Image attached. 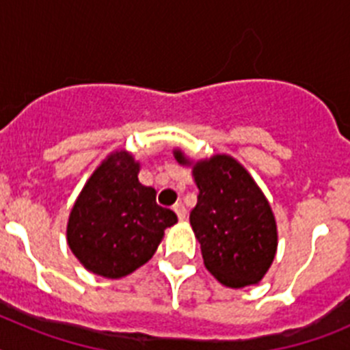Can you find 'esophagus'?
Wrapping results in <instances>:
<instances>
[{
  "label": "esophagus",
  "mask_w": 350,
  "mask_h": 350,
  "mask_svg": "<svg viewBox=\"0 0 350 350\" xmlns=\"http://www.w3.org/2000/svg\"><path fill=\"white\" fill-rule=\"evenodd\" d=\"M173 210H175V213H177V217L180 219V221H184L185 213H187L185 206L182 205V203H175V205H173Z\"/></svg>",
  "instance_id": "34e87169"
}]
</instances>
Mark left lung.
<instances>
[{
	"mask_svg": "<svg viewBox=\"0 0 350 350\" xmlns=\"http://www.w3.org/2000/svg\"><path fill=\"white\" fill-rule=\"evenodd\" d=\"M177 159L184 163L182 152ZM193 173L200 194L189 221L206 270L234 289L259 282L277 250V226L265 194L230 156L198 163Z\"/></svg>",
	"mask_w": 350,
	"mask_h": 350,
	"instance_id": "obj_1",
	"label": "left lung"
}]
</instances>
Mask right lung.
I'll use <instances>...</instances> for the list:
<instances>
[{"mask_svg": "<svg viewBox=\"0 0 350 350\" xmlns=\"http://www.w3.org/2000/svg\"><path fill=\"white\" fill-rule=\"evenodd\" d=\"M138 163L116 152L92 173L68 221V245L83 267L120 279L152 258L166 228L177 222L138 182Z\"/></svg>", "mask_w": 350, "mask_h": 350, "instance_id": "right-lung-1", "label": "right lung"}]
</instances>
